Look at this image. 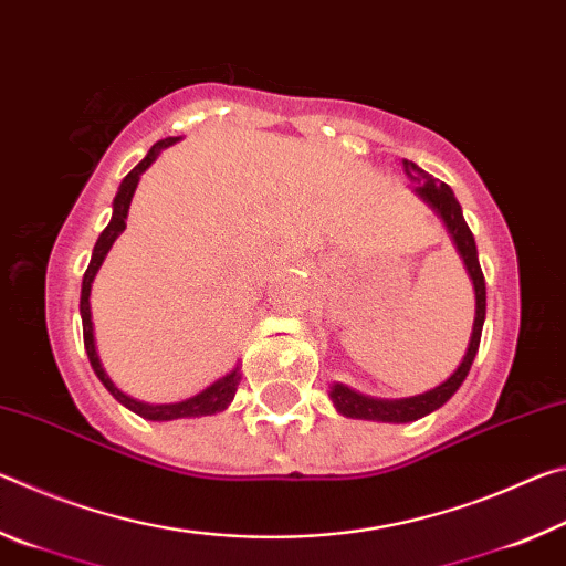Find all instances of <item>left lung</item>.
Masks as SVG:
<instances>
[{
  "instance_id": "obj_1",
  "label": "left lung",
  "mask_w": 566,
  "mask_h": 566,
  "mask_svg": "<svg viewBox=\"0 0 566 566\" xmlns=\"http://www.w3.org/2000/svg\"><path fill=\"white\" fill-rule=\"evenodd\" d=\"M405 171L417 181V187H415L417 195L424 199V202L432 207L439 217H442V222L447 224L449 234H452L457 252L464 260L469 276H472L476 312H474V324H472V337H469V347H467L462 364H459L452 377L442 381L439 387L424 391V395L407 397V399H375V397L359 395V391H354L344 385L329 387V397L339 415L352 417V419L395 421V424H405V421H417L421 417L432 415L434 409H439L442 405H447L449 399H452L454 391L462 387V381L467 379L469 369H472V361H474L476 349H479V339H482L484 317H486V286H484L482 266H479L474 234L464 222L462 207H459L454 191L449 189L444 181H437V179H432V175L421 171L415 161L405 159Z\"/></svg>"
}]
</instances>
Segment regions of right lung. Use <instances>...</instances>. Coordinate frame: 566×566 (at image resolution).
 I'll use <instances>...</instances> for the list:
<instances>
[{
	"label": "right lung",
	"instance_id": "add662e5",
	"mask_svg": "<svg viewBox=\"0 0 566 566\" xmlns=\"http://www.w3.org/2000/svg\"><path fill=\"white\" fill-rule=\"evenodd\" d=\"M179 142V137H167V139H159L155 147L147 151V157L139 161L137 167H134L127 177L122 179L117 197H114L112 202V219L109 224L104 227V232L99 234L97 244H94V252H92V260L87 272H84V280H82V296H80V314H82V329H84V349H87V357L90 364L94 369V375L99 377V381L104 387L109 389V395L124 405L127 409H132L134 415L151 419V421H171V419H185V417H209V415H217V411H224L229 405H232V399L237 395V387H239V367H234L229 371L227 377L217 379L214 385H209L205 391H199V395L189 397L185 401H175V405H147V401H139V399H132L114 387V381L109 379L107 371H104L102 361H99V354H97V344H94V324H92V306H90V294H92V282L94 276H97L99 266L104 262V256L114 244V239H117L124 227H127V214H129V205H132V197H134V189L139 185V177L145 175L149 169L151 161L159 157L161 149H167Z\"/></svg>",
	"mask_w": 566,
	"mask_h": 566
}]
</instances>
